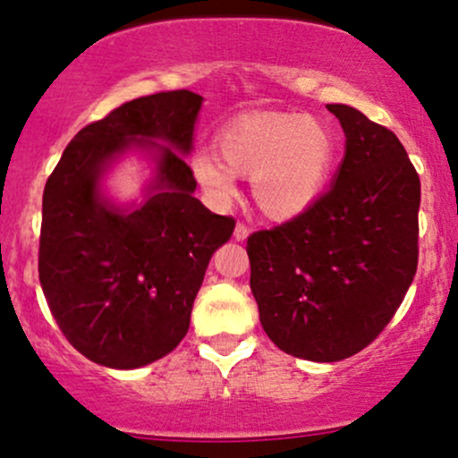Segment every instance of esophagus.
Masks as SVG:
<instances>
[{
  "label": "esophagus",
  "mask_w": 458,
  "mask_h": 458,
  "mask_svg": "<svg viewBox=\"0 0 458 458\" xmlns=\"http://www.w3.org/2000/svg\"><path fill=\"white\" fill-rule=\"evenodd\" d=\"M247 236H250V228H247V225H245L243 222L236 224V228H234V239H236V241H245Z\"/></svg>",
  "instance_id": "34e87169"
}]
</instances>
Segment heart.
<instances>
[{"instance_id": "heart-1", "label": "heart", "mask_w": 458, "mask_h": 458, "mask_svg": "<svg viewBox=\"0 0 458 458\" xmlns=\"http://www.w3.org/2000/svg\"><path fill=\"white\" fill-rule=\"evenodd\" d=\"M219 151L199 146L191 170L211 202L228 204L236 174L251 176L262 213L286 219L318 198L334 163V138L323 123L297 114L243 115L217 138Z\"/></svg>"}]
</instances>
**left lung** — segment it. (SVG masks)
I'll return each instance as SVG.
<instances>
[{"mask_svg": "<svg viewBox=\"0 0 458 458\" xmlns=\"http://www.w3.org/2000/svg\"><path fill=\"white\" fill-rule=\"evenodd\" d=\"M346 152L329 191L247 239L262 329L284 353L340 361L401 308L418 269L420 176L401 140L349 105H327Z\"/></svg>", "mask_w": 458, "mask_h": 458, "instance_id": "left-lung-1", "label": "left lung"}]
</instances>
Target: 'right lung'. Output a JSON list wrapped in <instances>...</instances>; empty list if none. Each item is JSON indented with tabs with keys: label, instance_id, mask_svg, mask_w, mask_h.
I'll use <instances>...</instances> for the list:
<instances>
[{
	"label": "right lung",
	"instance_id": "add662e5",
	"mask_svg": "<svg viewBox=\"0 0 458 458\" xmlns=\"http://www.w3.org/2000/svg\"><path fill=\"white\" fill-rule=\"evenodd\" d=\"M199 105L189 90L120 105L79 131L47 178L40 286L68 343L101 366L129 370L174 351L208 260L233 236V217L193 198V170L176 152L191 148ZM133 143L160 150V172L149 199L123 214L98 198V176Z\"/></svg>",
	"mask_w": 458,
	"mask_h": 458
}]
</instances>
